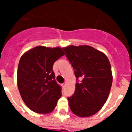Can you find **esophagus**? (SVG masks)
Masks as SVG:
<instances>
[{"label":"esophagus","mask_w":132,"mask_h":132,"mask_svg":"<svg viewBox=\"0 0 132 132\" xmlns=\"http://www.w3.org/2000/svg\"><path fill=\"white\" fill-rule=\"evenodd\" d=\"M62 87H63V88H65V87H66V82H63V83L62 84Z\"/></svg>","instance_id":"obj_1"}]
</instances>
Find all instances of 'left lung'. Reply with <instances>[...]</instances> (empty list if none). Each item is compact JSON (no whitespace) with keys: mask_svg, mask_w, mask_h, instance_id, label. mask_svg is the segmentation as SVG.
I'll use <instances>...</instances> for the list:
<instances>
[{"mask_svg":"<svg viewBox=\"0 0 132 132\" xmlns=\"http://www.w3.org/2000/svg\"><path fill=\"white\" fill-rule=\"evenodd\" d=\"M77 79L75 90L67 98L71 111L80 117L96 114L103 106L112 83L111 65L106 55L88 45L63 47Z\"/></svg>","mask_w":132,"mask_h":132,"instance_id":"8db88e82","label":"left lung"}]
</instances>
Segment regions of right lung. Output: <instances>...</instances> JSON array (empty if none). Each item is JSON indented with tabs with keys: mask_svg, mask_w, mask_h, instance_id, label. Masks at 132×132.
<instances>
[{
	"mask_svg": "<svg viewBox=\"0 0 132 132\" xmlns=\"http://www.w3.org/2000/svg\"><path fill=\"white\" fill-rule=\"evenodd\" d=\"M64 55L60 47L37 46L21 57L17 84L23 101L32 111L47 114L57 105L62 88L55 80L53 65Z\"/></svg>",
	"mask_w": 132,
	"mask_h": 132,
	"instance_id": "1",
	"label": "right lung"
}]
</instances>
